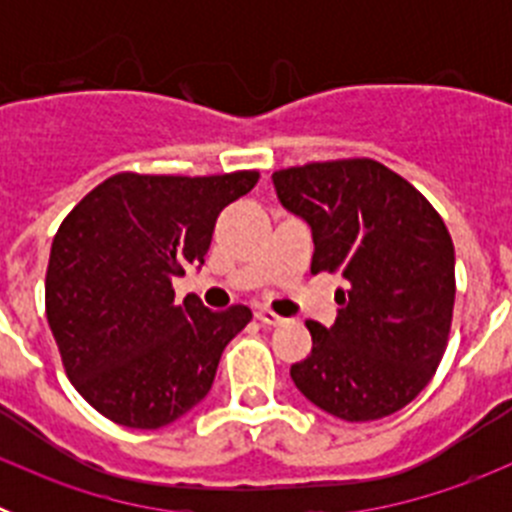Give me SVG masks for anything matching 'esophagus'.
<instances>
[{
	"label": "esophagus",
	"mask_w": 512,
	"mask_h": 512,
	"mask_svg": "<svg viewBox=\"0 0 512 512\" xmlns=\"http://www.w3.org/2000/svg\"><path fill=\"white\" fill-rule=\"evenodd\" d=\"M256 320H259V323H264V325H271V328H277V325L287 323V318H282V315H277V312L266 310V307L256 310Z\"/></svg>",
	"instance_id": "34e87169"
}]
</instances>
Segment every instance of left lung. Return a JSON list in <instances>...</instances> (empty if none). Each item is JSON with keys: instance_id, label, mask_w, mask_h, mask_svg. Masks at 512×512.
Masks as SVG:
<instances>
[{"instance_id": "obj_1", "label": "left lung", "mask_w": 512, "mask_h": 512, "mask_svg": "<svg viewBox=\"0 0 512 512\" xmlns=\"http://www.w3.org/2000/svg\"><path fill=\"white\" fill-rule=\"evenodd\" d=\"M289 212L310 225L312 274L346 279L336 323L307 320L312 351L292 364L297 390L348 423L402 410L431 382L454 315V243L441 215L374 158L274 171Z\"/></svg>"}]
</instances>
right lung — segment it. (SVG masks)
I'll use <instances>...</instances> for the list:
<instances>
[{
  "label": "right lung",
  "mask_w": 512,
  "mask_h": 512,
  "mask_svg": "<svg viewBox=\"0 0 512 512\" xmlns=\"http://www.w3.org/2000/svg\"><path fill=\"white\" fill-rule=\"evenodd\" d=\"M259 171L122 174L66 215L45 274V315L71 384L125 428L174 423L210 392L225 346L251 310L176 302L171 279L205 264L217 215Z\"/></svg>",
  "instance_id": "right-lung-1"
}]
</instances>
